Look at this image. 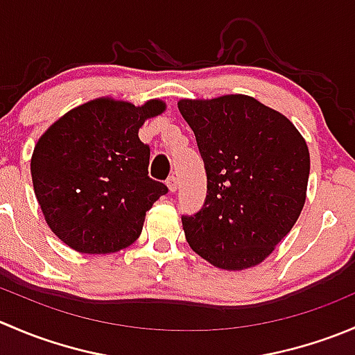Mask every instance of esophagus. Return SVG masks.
I'll list each match as a JSON object with an SVG mask.
<instances>
[{"label":"esophagus","instance_id":"obj_1","mask_svg":"<svg viewBox=\"0 0 355 355\" xmlns=\"http://www.w3.org/2000/svg\"><path fill=\"white\" fill-rule=\"evenodd\" d=\"M166 185H168V189H170V192H175V191H177V187H178V180H177V177H175V175H171V177H168Z\"/></svg>","mask_w":355,"mask_h":355}]
</instances>
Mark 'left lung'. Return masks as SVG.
<instances>
[{
	"instance_id": "1",
	"label": "left lung",
	"mask_w": 355,
	"mask_h": 355,
	"mask_svg": "<svg viewBox=\"0 0 355 355\" xmlns=\"http://www.w3.org/2000/svg\"><path fill=\"white\" fill-rule=\"evenodd\" d=\"M207 177L199 213L182 216L194 252L228 271L263 263L306 202L309 149L292 121L244 94L180 99Z\"/></svg>"
}]
</instances>
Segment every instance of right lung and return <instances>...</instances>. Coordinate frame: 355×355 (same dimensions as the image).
<instances>
[{
	"mask_svg": "<svg viewBox=\"0 0 355 355\" xmlns=\"http://www.w3.org/2000/svg\"><path fill=\"white\" fill-rule=\"evenodd\" d=\"M166 108L99 98L70 110L39 137L32 184L44 220L68 247L118 252L134 244L146 213L168 187L148 175L149 146L139 139L148 118Z\"/></svg>",
	"mask_w": 355,
	"mask_h": 355,
	"instance_id": "1",
	"label": "right lung"
}]
</instances>
